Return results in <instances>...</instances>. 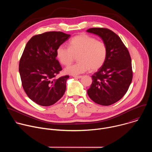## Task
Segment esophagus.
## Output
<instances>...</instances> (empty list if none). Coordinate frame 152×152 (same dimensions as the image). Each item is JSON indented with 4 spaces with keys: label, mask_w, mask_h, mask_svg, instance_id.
Returning a JSON list of instances; mask_svg holds the SVG:
<instances>
[{
    "label": "esophagus",
    "mask_w": 152,
    "mask_h": 152,
    "mask_svg": "<svg viewBox=\"0 0 152 152\" xmlns=\"http://www.w3.org/2000/svg\"><path fill=\"white\" fill-rule=\"evenodd\" d=\"M75 78H76V79H80L82 76H73Z\"/></svg>",
    "instance_id": "obj_1"
}]
</instances>
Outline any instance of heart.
I'll return each instance as SVG.
<instances>
[{
	"instance_id": "obj_1",
	"label": "heart",
	"mask_w": 152,
	"mask_h": 152,
	"mask_svg": "<svg viewBox=\"0 0 152 152\" xmlns=\"http://www.w3.org/2000/svg\"><path fill=\"white\" fill-rule=\"evenodd\" d=\"M105 43L86 34H80L73 37L69 42V48L59 46L56 51V57L60 62L68 66L77 57L79 62L70 65L65 72L72 75H77L88 71L96 70L105 62L107 56Z\"/></svg>"
}]
</instances>
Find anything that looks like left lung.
<instances>
[{
	"instance_id": "8db88e82",
	"label": "left lung",
	"mask_w": 152,
	"mask_h": 152,
	"mask_svg": "<svg viewBox=\"0 0 152 152\" xmlns=\"http://www.w3.org/2000/svg\"><path fill=\"white\" fill-rule=\"evenodd\" d=\"M86 31L99 36L107 50L104 63L91 76L93 82L87 93L95 103L109 106L124 96L132 82L131 56L120 38L111 30L93 28Z\"/></svg>"
}]
</instances>
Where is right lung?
Returning a JSON list of instances; mask_svg holds the SVG:
<instances>
[{
    "label": "right lung",
    "instance_id": "1",
    "mask_svg": "<svg viewBox=\"0 0 152 152\" xmlns=\"http://www.w3.org/2000/svg\"><path fill=\"white\" fill-rule=\"evenodd\" d=\"M70 35L47 32L32 37L25 46L19 62L23 88L32 101L43 106L55 104L64 95L69 76L56 77L62 67L56 51Z\"/></svg>",
    "mask_w": 152,
    "mask_h": 152
}]
</instances>
